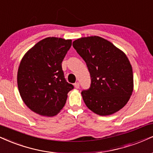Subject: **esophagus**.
Instances as JSON below:
<instances>
[{
  "label": "esophagus",
  "mask_w": 153,
  "mask_h": 153,
  "mask_svg": "<svg viewBox=\"0 0 153 153\" xmlns=\"http://www.w3.org/2000/svg\"><path fill=\"white\" fill-rule=\"evenodd\" d=\"M74 86H75V88H76V89H78V88H80V84H79L78 82H77L74 84Z\"/></svg>",
  "instance_id": "obj_1"
}]
</instances>
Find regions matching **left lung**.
I'll use <instances>...</instances> for the list:
<instances>
[{"label":"left lung","mask_w":153,"mask_h":153,"mask_svg":"<svg viewBox=\"0 0 153 153\" xmlns=\"http://www.w3.org/2000/svg\"><path fill=\"white\" fill-rule=\"evenodd\" d=\"M73 46L91 75V87L81 92L86 106L102 116L122 109L133 91L132 69L126 55L99 36L79 38Z\"/></svg>","instance_id":"8db88e82"}]
</instances>
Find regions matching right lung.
<instances>
[{
	"label": "right lung",
	"mask_w": 153,
	"mask_h": 153,
	"mask_svg": "<svg viewBox=\"0 0 153 153\" xmlns=\"http://www.w3.org/2000/svg\"><path fill=\"white\" fill-rule=\"evenodd\" d=\"M71 40L49 37L31 48L22 58L18 71V91L32 111L54 116L65 105L73 85L66 81L62 62Z\"/></svg>",
	"instance_id": "right-lung-1"
}]
</instances>
